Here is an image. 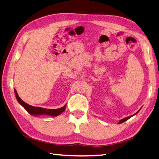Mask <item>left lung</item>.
<instances>
[{
    "label": "left lung",
    "instance_id": "8db88e82",
    "mask_svg": "<svg viewBox=\"0 0 159 159\" xmlns=\"http://www.w3.org/2000/svg\"><path fill=\"white\" fill-rule=\"evenodd\" d=\"M140 110H141V108H140ZM140 110H139V111H140ZM139 111H137V112L136 113H134V115H131V116H127V117H125V118H124V119H121L120 121H119V123H118V124H121V123H123V122H124V121H127L128 119H129V118H131L132 116H134L135 115H137V113L139 112Z\"/></svg>",
    "mask_w": 159,
    "mask_h": 159
}]
</instances>
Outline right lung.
Returning <instances> with one entry per match:
<instances>
[{
	"label": "right lung",
	"instance_id": "add662e5",
	"mask_svg": "<svg viewBox=\"0 0 159 159\" xmlns=\"http://www.w3.org/2000/svg\"><path fill=\"white\" fill-rule=\"evenodd\" d=\"M16 98L17 99L18 103L20 104L24 107V108L27 111L30 115H34V116H39V115H49L52 116H56L60 115L61 113H62L66 109V105L60 108L57 109H47V108H41V107H35L32 106L27 104V103L22 101V100L19 98L18 95V93L16 91V89L14 90Z\"/></svg>",
	"mask_w": 159,
	"mask_h": 159
}]
</instances>
